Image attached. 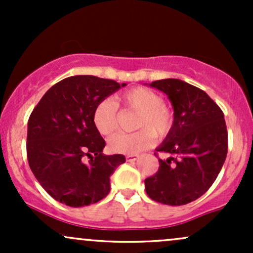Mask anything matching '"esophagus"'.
I'll list each match as a JSON object with an SVG mask.
<instances>
[{"mask_svg":"<svg viewBox=\"0 0 253 253\" xmlns=\"http://www.w3.org/2000/svg\"><path fill=\"white\" fill-rule=\"evenodd\" d=\"M139 158L138 155H127L126 156V159L128 162H133V161H136V159Z\"/></svg>","mask_w":253,"mask_h":253,"instance_id":"34e87169","label":"esophagus"}]
</instances>
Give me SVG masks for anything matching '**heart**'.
<instances>
[{"mask_svg": "<svg viewBox=\"0 0 253 253\" xmlns=\"http://www.w3.org/2000/svg\"><path fill=\"white\" fill-rule=\"evenodd\" d=\"M118 104L138 112L134 127L140 129L110 136L108 147L112 152L136 155L152 145L153 135L163 138L171 129L173 117L164 104L163 97L151 89L133 88L115 97V102L106 98L95 106L92 123L102 135H108L118 128Z\"/></svg>", "mask_w": 253, "mask_h": 253, "instance_id": "heart-1", "label": "heart"}]
</instances>
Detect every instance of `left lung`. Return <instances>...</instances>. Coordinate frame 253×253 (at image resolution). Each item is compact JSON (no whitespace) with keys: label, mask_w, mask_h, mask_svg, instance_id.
Masks as SVG:
<instances>
[{"label":"left lung","mask_w":253,"mask_h":253,"mask_svg":"<svg viewBox=\"0 0 253 253\" xmlns=\"http://www.w3.org/2000/svg\"><path fill=\"white\" fill-rule=\"evenodd\" d=\"M150 86L168 95L173 124L156 150L171 157L158 159V171L145 179V189L153 201L187 205L210 189L225 163L228 141L223 113L203 90L181 80H159Z\"/></svg>","instance_id":"8db88e82"}]
</instances>
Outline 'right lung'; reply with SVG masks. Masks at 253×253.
I'll use <instances>...</instances> for the list:
<instances>
[{
  "label": "right lung",
  "mask_w": 253,
  "mask_h": 253,
  "mask_svg": "<svg viewBox=\"0 0 253 253\" xmlns=\"http://www.w3.org/2000/svg\"><path fill=\"white\" fill-rule=\"evenodd\" d=\"M125 85L89 75L71 76L51 86L33 109L27 130L28 164L54 200L83 207L108 195L110 176L126 158L103 155L106 141L95 128L92 112Z\"/></svg>",
  "instance_id": "right-lung-1"
}]
</instances>
